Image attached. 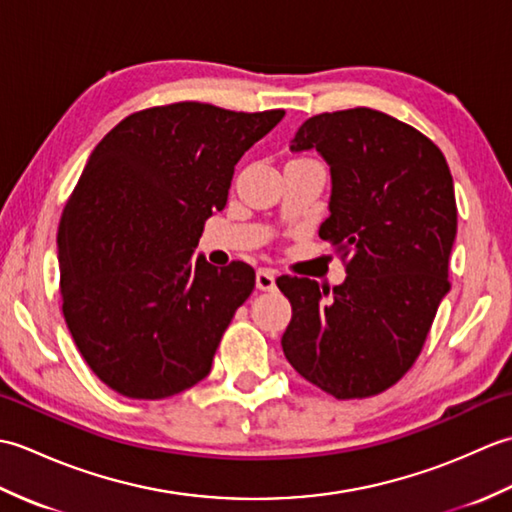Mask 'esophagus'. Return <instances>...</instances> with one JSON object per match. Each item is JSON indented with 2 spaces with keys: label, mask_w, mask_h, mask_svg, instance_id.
<instances>
[{
  "label": "esophagus",
  "mask_w": 512,
  "mask_h": 512,
  "mask_svg": "<svg viewBox=\"0 0 512 512\" xmlns=\"http://www.w3.org/2000/svg\"><path fill=\"white\" fill-rule=\"evenodd\" d=\"M255 284H257V290H264V292L275 290V273H273V270H268V268L257 270Z\"/></svg>",
  "instance_id": "obj_1"
}]
</instances>
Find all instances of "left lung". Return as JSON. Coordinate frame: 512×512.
Listing matches in <instances>:
<instances>
[{
	"instance_id": "8db88e82",
	"label": "left lung",
	"mask_w": 512,
	"mask_h": 512,
	"mask_svg": "<svg viewBox=\"0 0 512 512\" xmlns=\"http://www.w3.org/2000/svg\"><path fill=\"white\" fill-rule=\"evenodd\" d=\"M290 149H317L330 165L319 237L347 277L332 290L308 277L277 279L292 306L281 347L325 394L376 396L416 363L451 288L458 206L449 165L418 129L369 107L308 118Z\"/></svg>"
}]
</instances>
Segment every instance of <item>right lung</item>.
Instances as JSON below:
<instances>
[{
  "instance_id": "obj_1",
  "label": "right lung",
  "mask_w": 512,
  "mask_h": 512,
  "mask_svg": "<svg viewBox=\"0 0 512 512\" xmlns=\"http://www.w3.org/2000/svg\"><path fill=\"white\" fill-rule=\"evenodd\" d=\"M284 114L182 101L129 114L94 147L59 224L61 299L85 363L121 396L169 398L209 376L255 270L193 250L237 160Z\"/></svg>"
}]
</instances>
